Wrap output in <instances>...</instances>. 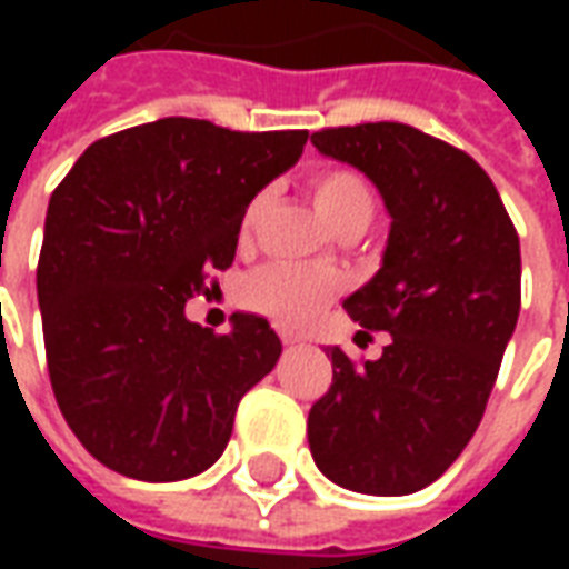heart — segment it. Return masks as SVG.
<instances>
[{
    "mask_svg": "<svg viewBox=\"0 0 569 569\" xmlns=\"http://www.w3.org/2000/svg\"><path fill=\"white\" fill-rule=\"evenodd\" d=\"M371 234V224H341L338 231H329L326 224H317V237H320L322 243H329V247H338V249H359L366 243V237ZM345 277V273H341ZM298 289L292 292L286 283H277L273 286L271 298H268V308H271V317L280 326H296L301 322V313H305V301H298ZM320 308V301L313 298L308 301V310H317Z\"/></svg>",
    "mask_w": 569,
    "mask_h": 569,
    "instance_id": "heart-1",
    "label": "heart"
}]
</instances>
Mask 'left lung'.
I'll use <instances>...</instances> for the list:
<instances>
[{
	"label": "left lung",
	"mask_w": 569,
	"mask_h": 569,
	"mask_svg": "<svg viewBox=\"0 0 569 569\" xmlns=\"http://www.w3.org/2000/svg\"><path fill=\"white\" fill-rule=\"evenodd\" d=\"M259 140L161 118L93 142L51 194L36 271L48 375L69 429L112 472L154 485L207 472L280 359L264 317H186L286 170Z\"/></svg>",
	"instance_id": "8db88e82"
}]
</instances>
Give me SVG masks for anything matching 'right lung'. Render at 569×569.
<instances>
[{
    "label": "right lung",
    "instance_id": "right-lung-1",
    "mask_svg": "<svg viewBox=\"0 0 569 569\" xmlns=\"http://www.w3.org/2000/svg\"><path fill=\"white\" fill-rule=\"evenodd\" d=\"M313 146L369 176L393 222L378 273L345 301L366 332L329 353L310 453L341 488L406 497L481 423L521 310L518 234L488 173L408 124L322 130Z\"/></svg>",
    "mask_w": 569,
    "mask_h": 569
}]
</instances>
